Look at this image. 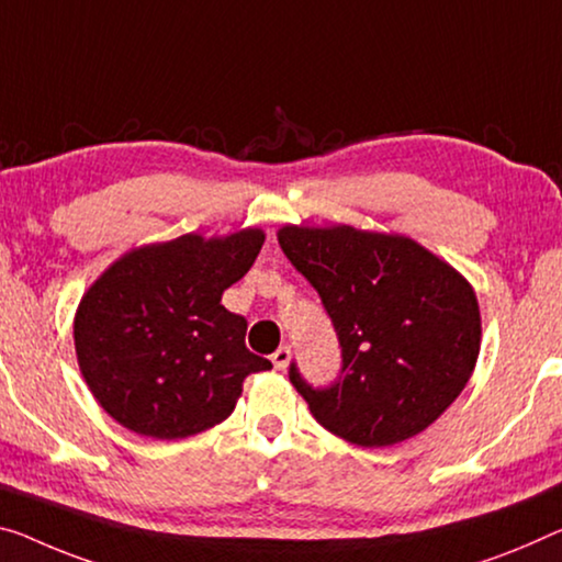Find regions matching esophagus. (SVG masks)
Instances as JSON below:
<instances>
[{
  "label": "esophagus",
  "instance_id": "34e87169",
  "mask_svg": "<svg viewBox=\"0 0 562 562\" xmlns=\"http://www.w3.org/2000/svg\"><path fill=\"white\" fill-rule=\"evenodd\" d=\"M271 361H273L276 369L283 371V369L289 367V361H291V349L289 347H279V349L271 353Z\"/></svg>",
  "mask_w": 562,
  "mask_h": 562
}]
</instances>
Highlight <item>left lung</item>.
<instances>
[{
    "label": "left lung",
    "instance_id": "obj_1",
    "mask_svg": "<svg viewBox=\"0 0 562 562\" xmlns=\"http://www.w3.org/2000/svg\"><path fill=\"white\" fill-rule=\"evenodd\" d=\"M279 246L318 291L341 344L339 382L289 379L316 422L359 447L425 431L480 357V306L464 276L417 240L353 226H283Z\"/></svg>",
    "mask_w": 562,
    "mask_h": 562
}]
</instances>
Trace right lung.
<instances>
[{"mask_svg": "<svg viewBox=\"0 0 562 562\" xmlns=\"http://www.w3.org/2000/svg\"><path fill=\"white\" fill-rule=\"evenodd\" d=\"M266 233H201L133 248L85 291L75 353L112 419L153 439H183L231 417L244 379L271 369L246 349V318L221 304Z\"/></svg>", "mask_w": 562, "mask_h": 562, "instance_id": "obj_1", "label": "right lung"}]
</instances>
